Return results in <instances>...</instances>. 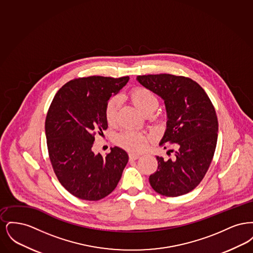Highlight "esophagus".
Returning a JSON list of instances; mask_svg holds the SVG:
<instances>
[{"label": "esophagus", "mask_w": 253, "mask_h": 253, "mask_svg": "<svg viewBox=\"0 0 253 253\" xmlns=\"http://www.w3.org/2000/svg\"><path fill=\"white\" fill-rule=\"evenodd\" d=\"M138 157H139V155H136V154H132V153L129 154V159H130L131 161H132V160H136Z\"/></svg>", "instance_id": "34e87169"}]
</instances>
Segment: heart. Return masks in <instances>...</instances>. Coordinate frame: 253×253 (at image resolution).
<instances>
[{
    "mask_svg": "<svg viewBox=\"0 0 253 253\" xmlns=\"http://www.w3.org/2000/svg\"><path fill=\"white\" fill-rule=\"evenodd\" d=\"M130 97L133 104L144 114L153 113L158 105L156 95L144 87H134L130 92ZM121 96L110 97L104 109L105 120L109 124H115L118 120L119 111L121 108ZM149 135L145 132L136 130H124L119 132L115 137V142L121 148L133 153L144 151L149 142Z\"/></svg>",
    "mask_w": 253,
    "mask_h": 253,
    "instance_id": "obj_1",
    "label": "heart"
}]
</instances>
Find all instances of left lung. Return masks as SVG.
<instances>
[{
    "mask_svg": "<svg viewBox=\"0 0 253 253\" xmlns=\"http://www.w3.org/2000/svg\"><path fill=\"white\" fill-rule=\"evenodd\" d=\"M140 84L164 99L168 121L160 146L175 145L174 158L157 157V171L149 181L157 193L176 197L192 192L207 173L217 143L216 112L204 89L183 76H137ZM169 151L168 156L170 155Z\"/></svg>",
    "mask_w": 253,
    "mask_h": 253,
    "instance_id": "obj_1",
    "label": "left lung"
}]
</instances>
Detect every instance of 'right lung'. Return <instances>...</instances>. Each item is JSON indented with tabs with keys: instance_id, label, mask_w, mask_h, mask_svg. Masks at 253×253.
I'll return each mask as SVG.
<instances>
[{
	"instance_id": "right-lung-1",
	"label": "right lung",
	"mask_w": 253,
	"mask_h": 253,
	"mask_svg": "<svg viewBox=\"0 0 253 253\" xmlns=\"http://www.w3.org/2000/svg\"><path fill=\"white\" fill-rule=\"evenodd\" d=\"M129 81L91 76L63 85L54 96L45 119L49 158L60 184L74 196L97 201L112 193L128 162L119 147L106 157L92 151L96 133L108 128L106 102Z\"/></svg>"
}]
</instances>
